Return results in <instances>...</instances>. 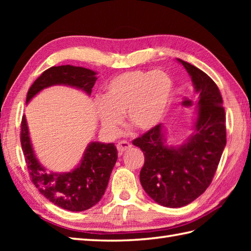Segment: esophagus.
<instances>
[{
  "instance_id": "34e87169",
  "label": "esophagus",
  "mask_w": 251,
  "mask_h": 251,
  "mask_svg": "<svg viewBox=\"0 0 251 251\" xmlns=\"http://www.w3.org/2000/svg\"><path fill=\"white\" fill-rule=\"evenodd\" d=\"M116 147H117V151H119V154L120 155H122V154L124 153L126 150H129V149L131 148V145L129 142L123 140V141H120L119 143H117Z\"/></svg>"
}]
</instances>
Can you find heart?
<instances>
[{
	"label": "heart",
	"instance_id": "heart-1",
	"mask_svg": "<svg viewBox=\"0 0 251 251\" xmlns=\"http://www.w3.org/2000/svg\"><path fill=\"white\" fill-rule=\"evenodd\" d=\"M174 96V83L162 71H129L112 78L103 88L96 114L110 135L119 131L125 113L127 123L141 131L156 127L166 116Z\"/></svg>",
	"mask_w": 251,
	"mask_h": 251
}]
</instances>
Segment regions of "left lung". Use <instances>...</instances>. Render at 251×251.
<instances>
[{
  "mask_svg": "<svg viewBox=\"0 0 251 251\" xmlns=\"http://www.w3.org/2000/svg\"><path fill=\"white\" fill-rule=\"evenodd\" d=\"M191 76L197 98L194 132L180 146H168L158 124L132 143L145 154L140 182L157 204L180 208L196 200L211 183L226 145V112L216 83L191 63L178 59Z\"/></svg>",
  "mask_w": 251,
  "mask_h": 251,
  "instance_id": "left-lung-1",
  "label": "left lung"
}]
</instances>
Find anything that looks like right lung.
Returning a JSON list of instances; mask_svg holds the SVG:
<instances>
[{"label": "right lung", "mask_w": 251, "mask_h": 251, "mask_svg": "<svg viewBox=\"0 0 251 251\" xmlns=\"http://www.w3.org/2000/svg\"><path fill=\"white\" fill-rule=\"evenodd\" d=\"M96 74L97 72L83 67H51L31 85L25 103L41 90L54 85L81 89L89 96L97 81ZM20 142L32 182L52 204L70 211H84L101 200L117 159L114 143L92 141L85 149L81 162L75 168L68 173H54L46 172L37 159L25 115L21 121Z\"/></svg>", "instance_id": "obj_1"}]
</instances>
